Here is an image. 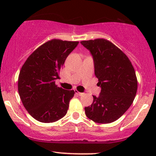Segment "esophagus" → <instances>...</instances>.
<instances>
[{
  "instance_id": "obj_1",
  "label": "esophagus",
  "mask_w": 156,
  "mask_h": 156,
  "mask_svg": "<svg viewBox=\"0 0 156 156\" xmlns=\"http://www.w3.org/2000/svg\"><path fill=\"white\" fill-rule=\"evenodd\" d=\"M75 92H76V94H77V95H79V96H82L83 94V92H78L77 90H75Z\"/></svg>"
}]
</instances>
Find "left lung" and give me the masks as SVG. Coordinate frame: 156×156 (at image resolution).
Wrapping results in <instances>:
<instances>
[{
	"label": "left lung",
	"mask_w": 156,
	"mask_h": 156,
	"mask_svg": "<svg viewBox=\"0 0 156 156\" xmlns=\"http://www.w3.org/2000/svg\"><path fill=\"white\" fill-rule=\"evenodd\" d=\"M93 57L94 74L101 92L85 107L89 119L98 123L116 121L129 108L136 94L137 78L131 62L112 42L105 39L81 41Z\"/></svg>",
	"instance_id": "left-lung-1"
}]
</instances>
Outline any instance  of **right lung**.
I'll list each match as a JSON object with an SVG mask.
<instances>
[{
    "instance_id": "1",
    "label": "right lung",
    "mask_w": 156,
    "mask_h": 156,
    "mask_svg": "<svg viewBox=\"0 0 156 156\" xmlns=\"http://www.w3.org/2000/svg\"><path fill=\"white\" fill-rule=\"evenodd\" d=\"M78 42L52 39L36 49L20 72L18 92L30 115L41 122H54L67 114L73 90L55 84L67 57Z\"/></svg>"
}]
</instances>
